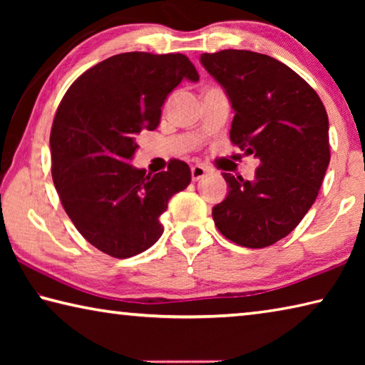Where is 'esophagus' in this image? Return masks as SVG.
Here are the masks:
<instances>
[{
    "mask_svg": "<svg viewBox=\"0 0 365 365\" xmlns=\"http://www.w3.org/2000/svg\"><path fill=\"white\" fill-rule=\"evenodd\" d=\"M206 174H207V169L205 168V165L196 164V165H193V168H191V180H193V182L201 180V178L205 177Z\"/></svg>",
    "mask_w": 365,
    "mask_h": 365,
    "instance_id": "obj_1",
    "label": "esophagus"
}]
</instances>
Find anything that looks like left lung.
<instances>
[{"label":"left lung","instance_id":"left-lung-1","mask_svg":"<svg viewBox=\"0 0 365 365\" xmlns=\"http://www.w3.org/2000/svg\"><path fill=\"white\" fill-rule=\"evenodd\" d=\"M235 113L230 140L261 160L252 180L224 174L215 227L245 248L285 238L307 214L330 163L329 115L306 80L280 61L246 49L201 54Z\"/></svg>","mask_w":365,"mask_h":365}]
</instances>
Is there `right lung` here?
<instances>
[{
    "instance_id": "1",
    "label": "right lung",
    "mask_w": 365,
    "mask_h": 365,
    "mask_svg": "<svg viewBox=\"0 0 365 365\" xmlns=\"http://www.w3.org/2000/svg\"><path fill=\"white\" fill-rule=\"evenodd\" d=\"M200 76L180 53H122L83 72L53 120L51 174L64 211L86 242L119 259L158 242L168 202L191 182L187 163L146 175L130 164L137 137L154 130L182 80Z\"/></svg>"
}]
</instances>
